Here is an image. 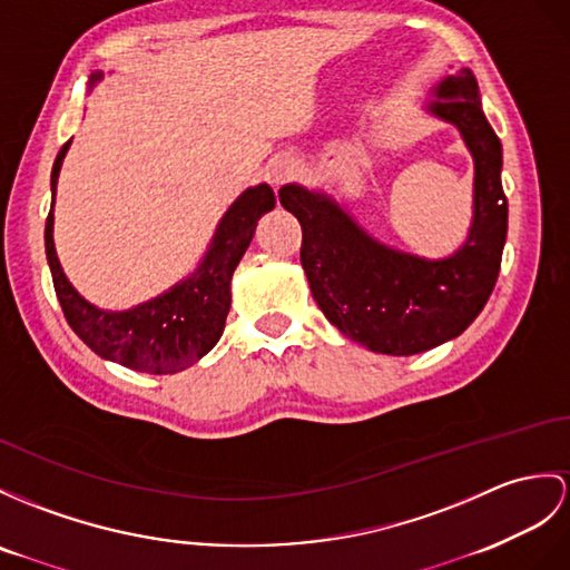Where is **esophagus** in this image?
<instances>
[{
	"label": "esophagus",
	"mask_w": 570,
	"mask_h": 570,
	"mask_svg": "<svg viewBox=\"0 0 570 570\" xmlns=\"http://www.w3.org/2000/svg\"><path fill=\"white\" fill-rule=\"evenodd\" d=\"M293 171H295V166L287 157H273L266 164V180L273 188H281L285 180H289V176H293Z\"/></svg>",
	"instance_id": "34e87169"
}]
</instances>
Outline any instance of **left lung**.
<instances>
[{
	"instance_id": "8db88e82",
	"label": "left lung",
	"mask_w": 570,
	"mask_h": 570,
	"mask_svg": "<svg viewBox=\"0 0 570 570\" xmlns=\"http://www.w3.org/2000/svg\"><path fill=\"white\" fill-rule=\"evenodd\" d=\"M430 96L425 114L454 125L474 159L471 225L450 256L425 258L374 239L324 190L287 184L277 193L302 225L299 261L318 309L372 353L415 355L456 338L481 314L501 271L503 147L483 116L476 77L464 67Z\"/></svg>"
}]
</instances>
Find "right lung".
Segmentation results:
<instances>
[{"label": "right lung", "mask_w": 570, "mask_h": 570, "mask_svg": "<svg viewBox=\"0 0 570 570\" xmlns=\"http://www.w3.org/2000/svg\"><path fill=\"white\" fill-rule=\"evenodd\" d=\"M104 72L89 77V89ZM72 140L58 151L50 174L52 205L46 219V256L67 324L89 348L110 363L149 374H174L210 353L219 341L232 304V275L254 239L258 219L275 207L268 184L246 188L222 215L198 268L166 293L132 309L110 312L81 297L67 281L52 242L55 190L62 159Z\"/></svg>", "instance_id": "right-lung-1"}]
</instances>
